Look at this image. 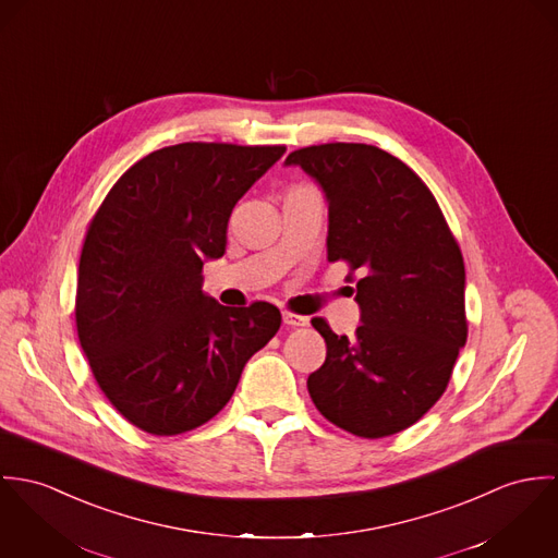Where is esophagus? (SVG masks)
Here are the masks:
<instances>
[{"instance_id":"34e87169","label":"esophagus","mask_w":558,"mask_h":558,"mask_svg":"<svg viewBox=\"0 0 558 558\" xmlns=\"http://www.w3.org/2000/svg\"><path fill=\"white\" fill-rule=\"evenodd\" d=\"M282 320H284L287 325H291V327H304V325H308V316H302V314H295V312H289V310L282 312Z\"/></svg>"}]
</instances>
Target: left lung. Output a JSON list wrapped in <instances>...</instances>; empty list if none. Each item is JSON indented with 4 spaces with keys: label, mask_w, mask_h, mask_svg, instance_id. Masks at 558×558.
<instances>
[{
    "label": "left lung",
    "mask_w": 558,
    "mask_h": 558,
    "mask_svg": "<svg viewBox=\"0 0 558 558\" xmlns=\"http://www.w3.org/2000/svg\"><path fill=\"white\" fill-rule=\"evenodd\" d=\"M284 165L302 167L323 187L327 260L349 265L347 282H355L362 310L353 338L312 318L327 357L308 376L310 398L347 433H402L442 396L466 344L460 246L430 187L374 145H310Z\"/></svg>",
    "instance_id": "obj_1"
}]
</instances>
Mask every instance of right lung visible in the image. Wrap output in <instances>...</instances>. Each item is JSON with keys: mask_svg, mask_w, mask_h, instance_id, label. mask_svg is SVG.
<instances>
[{"mask_svg": "<svg viewBox=\"0 0 558 558\" xmlns=\"http://www.w3.org/2000/svg\"><path fill=\"white\" fill-rule=\"evenodd\" d=\"M284 145L180 143L134 162L92 218L74 318L109 402L143 433L175 436L218 415L250 357L280 329L267 302L220 306L203 260L220 258L235 203Z\"/></svg>", "mask_w": 558, "mask_h": 558, "instance_id": "add662e5", "label": "right lung"}]
</instances>
